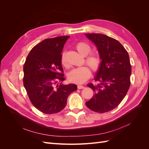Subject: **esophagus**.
Returning a JSON list of instances; mask_svg holds the SVG:
<instances>
[{
	"instance_id": "1",
	"label": "esophagus",
	"mask_w": 149,
	"mask_h": 149,
	"mask_svg": "<svg viewBox=\"0 0 149 149\" xmlns=\"http://www.w3.org/2000/svg\"><path fill=\"white\" fill-rule=\"evenodd\" d=\"M77 88H78V89H83L84 87L83 86V85H80V84H78V85L77 86Z\"/></svg>"
}]
</instances>
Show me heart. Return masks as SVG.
I'll list each match as a JSON object with an SVG mask.
<instances>
[{
  "label": "heart",
  "mask_w": 149,
  "mask_h": 149,
  "mask_svg": "<svg viewBox=\"0 0 149 149\" xmlns=\"http://www.w3.org/2000/svg\"><path fill=\"white\" fill-rule=\"evenodd\" d=\"M76 48L77 51L83 56H86L90 53L91 48L89 45L85 42H79L76 44ZM61 64L66 66L67 63L65 60V53H63L61 56ZM86 62L94 71H97L101 65L100 56L96 54H91L86 58ZM91 74V70L87 66H82L72 70L68 74L70 81L75 83H83L90 77Z\"/></svg>",
  "instance_id": "heart-1"
}]
</instances>
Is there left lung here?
<instances>
[{"instance_id":"obj_1","label":"left lung","mask_w":149,"mask_h":149,"mask_svg":"<svg viewBox=\"0 0 149 149\" xmlns=\"http://www.w3.org/2000/svg\"><path fill=\"white\" fill-rule=\"evenodd\" d=\"M96 45L101 65L94 80L97 84L88 86L95 93L86 102L91 110L109 112L118 106L125 96L130 85L131 65L127 52L118 40L101 33H86Z\"/></svg>"}]
</instances>
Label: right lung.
<instances>
[{
	"label": "right lung",
	"instance_id": "1",
	"mask_svg": "<svg viewBox=\"0 0 149 149\" xmlns=\"http://www.w3.org/2000/svg\"><path fill=\"white\" fill-rule=\"evenodd\" d=\"M69 37L43 40L31 49L25 62L24 86L31 104L45 114H55L63 109L68 97L77 89L74 84H61L65 79L61 52Z\"/></svg>",
	"mask_w": 149,
	"mask_h": 149
}]
</instances>
